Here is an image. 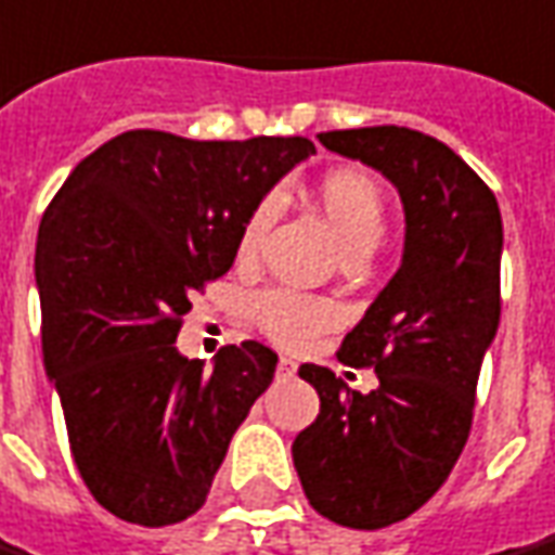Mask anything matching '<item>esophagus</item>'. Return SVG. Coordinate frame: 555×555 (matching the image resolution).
Returning a JSON list of instances; mask_svg holds the SVG:
<instances>
[{"instance_id": "34e87169", "label": "esophagus", "mask_w": 555, "mask_h": 555, "mask_svg": "<svg viewBox=\"0 0 555 555\" xmlns=\"http://www.w3.org/2000/svg\"><path fill=\"white\" fill-rule=\"evenodd\" d=\"M296 369H299V365H296L293 359H286V357L278 359V377H293V374H296Z\"/></svg>"}]
</instances>
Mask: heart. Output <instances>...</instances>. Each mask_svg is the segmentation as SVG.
<instances>
[{"label": "heart", "mask_w": 555, "mask_h": 555, "mask_svg": "<svg viewBox=\"0 0 555 555\" xmlns=\"http://www.w3.org/2000/svg\"><path fill=\"white\" fill-rule=\"evenodd\" d=\"M320 211L341 244L347 259L369 256L387 232V202L380 186L357 168L328 171L314 190ZM281 214V198L266 196L256 202L238 232V262H254L262 241ZM256 326L281 347H305L314 335L338 320L335 305L314 296H301L296 289H266L254 299Z\"/></svg>", "instance_id": "1"}]
</instances>
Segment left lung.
I'll use <instances>...</instances> for the list:
<instances>
[{
    "mask_svg": "<svg viewBox=\"0 0 555 555\" xmlns=\"http://www.w3.org/2000/svg\"><path fill=\"white\" fill-rule=\"evenodd\" d=\"M317 139L399 190L404 250L338 350L347 365H372L377 387L357 392L323 365H301L320 414L296 435L293 465L317 514L384 529L444 487L468 441L502 314V211L462 156L416 129L365 126Z\"/></svg>",
    "mask_w": 555,
    "mask_h": 555,
    "instance_id": "1",
    "label": "left lung"
}]
</instances>
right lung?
<instances>
[{
	"mask_svg": "<svg viewBox=\"0 0 555 555\" xmlns=\"http://www.w3.org/2000/svg\"><path fill=\"white\" fill-rule=\"evenodd\" d=\"M308 139L190 141L132 129L80 159L41 217L44 372L93 499L159 529L193 517L278 353L229 344L211 369L178 353L190 296L227 274L238 232Z\"/></svg>",
	"mask_w": 555,
	"mask_h": 555,
	"instance_id": "right-lung-1",
	"label": "right lung"
}]
</instances>
